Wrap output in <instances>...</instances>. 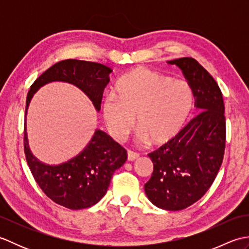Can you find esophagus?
I'll return each instance as SVG.
<instances>
[{
  "instance_id": "obj_1",
  "label": "esophagus",
  "mask_w": 249,
  "mask_h": 249,
  "mask_svg": "<svg viewBox=\"0 0 249 249\" xmlns=\"http://www.w3.org/2000/svg\"><path fill=\"white\" fill-rule=\"evenodd\" d=\"M138 157H139L138 153L133 152V151H127V160L129 161H133V160H137V158H138Z\"/></svg>"
}]
</instances>
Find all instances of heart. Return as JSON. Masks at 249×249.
Segmentation results:
<instances>
[{
    "label": "heart",
    "mask_w": 249,
    "mask_h": 249,
    "mask_svg": "<svg viewBox=\"0 0 249 249\" xmlns=\"http://www.w3.org/2000/svg\"><path fill=\"white\" fill-rule=\"evenodd\" d=\"M193 106L194 92L187 81L136 67L119 79L115 94L104 99L103 118L116 140L136 123L140 141L162 145L181 133Z\"/></svg>",
    "instance_id": "1"
}]
</instances>
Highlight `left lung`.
<instances>
[{"instance_id": "left-lung-1", "label": "left lung", "mask_w": 249, "mask_h": 249, "mask_svg": "<svg viewBox=\"0 0 249 249\" xmlns=\"http://www.w3.org/2000/svg\"><path fill=\"white\" fill-rule=\"evenodd\" d=\"M168 63L182 70L200 112L176 139L150 153L154 168L144 192L157 208L179 211L197 202L219 171L226 143L225 105L217 82L193 57Z\"/></svg>"}]
</instances>
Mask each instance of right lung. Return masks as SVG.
<instances>
[{
  "mask_svg": "<svg viewBox=\"0 0 249 249\" xmlns=\"http://www.w3.org/2000/svg\"><path fill=\"white\" fill-rule=\"evenodd\" d=\"M111 68L99 63L64 60L52 65L32 84L26 96L24 153L30 170L41 190L53 202L71 210L96 204L107 193L115 170L127 160V152L105 131L96 129L87 146L60 165L44 163L32 154L26 134V112L32 97L40 87L53 81L73 84L100 110L104 89L110 81Z\"/></svg>",
  "mask_w": 249,
  "mask_h": 249,
  "instance_id": "1",
  "label": "right lung"
}]
</instances>
